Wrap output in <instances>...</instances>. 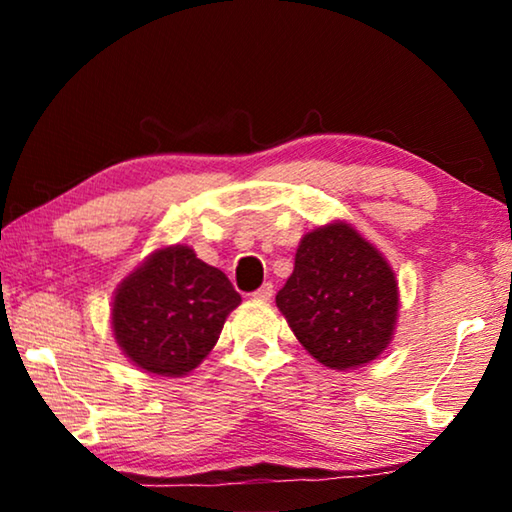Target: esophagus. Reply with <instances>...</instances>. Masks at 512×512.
<instances>
[{"instance_id":"obj_1","label":"esophagus","mask_w":512,"mask_h":512,"mask_svg":"<svg viewBox=\"0 0 512 512\" xmlns=\"http://www.w3.org/2000/svg\"><path fill=\"white\" fill-rule=\"evenodd\" d=\"M273 296V284L271 282H264L262 287H259L257 291H253V298L255 300H271Z\"/></svg>"}]
</instances>
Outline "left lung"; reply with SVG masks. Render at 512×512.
Here are the masks:
<instances>
[{
	"instance_id": "obj_1",
	"label": "left lung",
	"mask_w": 512,
	"mask_h": 512,
	"mask_svg": "<svg viewBox=\"0 0 512 512\" xmlns=\"http://www.w3.org/2000/svg\"><path fill=\"white\" fill-rule=\"evenodd\" d=\"M275 302L311 357L345 370L386 350L397 318V282L357 230L329 223L302 237Z\"/></svg>"
}]
</instances>
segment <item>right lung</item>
Wrapping results in <instances>:
<instances>
[{
    "mask_svg": "<svg viewBox=\"0 0 512 512\" xmlns=\"http://www.w3.org/2000/svg\"><path fill=\"white\" fill-rule=\"evenodd\" d=\"M241 296L223 271L187 246L162 248L126 277L112 302V329L135 366L180 377L219 341Z\"/></svg>",
    "mask_w": 512,
    "mask_h": 512,
    "instance_id": "1",
    "label": "right lung"
}]
</instances>
